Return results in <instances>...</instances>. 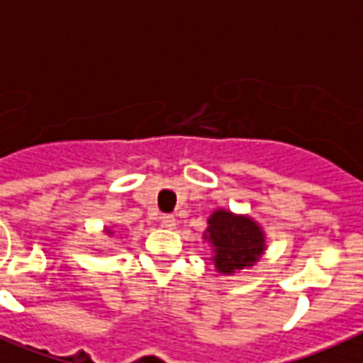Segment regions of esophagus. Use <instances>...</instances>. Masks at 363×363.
<instances>
[{"instance_id": "1", "label": "esophagus", "mask_w": 363, "mask_h": 363, "mask_svg": "<svg viewBox=\"0 0 363 363\" xmlns=\"http://www.w3.org/2000/svg\"><path fill=\"white\" fill-rule=\"evenodd\" d=\"M162 226L167 228V230H173L177 226V218L173 215H164L162 216Z\"/></svg>"}]
</instances>
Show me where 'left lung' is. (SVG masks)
<instances>
[{
    "instance_id": "8db88e82",
    "label": "left lung",
    "mask_w": 363,
    "mask_h": 363,
    "mask_svg": "<svg viewBox=\"0 0 363 363\" xmlns=\"http://www.w3.org/2000/svg\"><path fill=\"white\" fill-rule=\"evenodd\" d=\"M203 239L213 245V262L218 273L233 275L250 267L265 250V238L258 222L247 215L216 209L207 220Z\"/></svg>"
}]
</instances>
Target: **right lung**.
<instances>
[{"mask_svg": "<svg viewBox=\"0 0 363 363\" xmlns=\"http://www.w3.org/2000/svg\"><path fill=\"white\" fill-rule=\"evenodd\" d=\"M105 233H109V235H111V233H113V232H111L109 228H105Z\"/></svg>", "mask_w": 363, "mask_h": 363, "instance_id": "add662e5", "label": "right lung"}]
</instances>
